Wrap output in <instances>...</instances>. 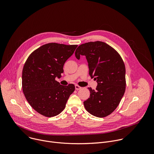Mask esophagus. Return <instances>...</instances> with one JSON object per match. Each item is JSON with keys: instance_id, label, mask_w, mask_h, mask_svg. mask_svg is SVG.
I'll return each instance as SVG.
<instances>
[{"instance_id": "esophagus-1", "label": "esophagus", "mask_w": 154, "mask_h": 154, "mask_svg": "<svg viewBox=\"0 0 154 154\" xmlns=\"http://www.w3.org/2000/svg\"><path fill=\"white\" fill-rule=\"evenodd\" d=\"M75 88L76 90H80L82 88V87H80V86H79L76 85H75Z\"/></svg>"}]
</instances>
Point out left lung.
Segmentation results:
<instances>
[{"instance_id": "obj_1", "label": "left lung", "mask_w": 154, "mask_h": 154, "mask_svg": "<svg viewBox=\"0 0 154 154\" xmlns=\"http://www.w3.org/2000/svg\"><path fill=\"white\" fill-rule=\"evenodd\" d=\"M86 57L89 74L97 85L96 90L88 88L90 97L83 102L86 111L103 118L111 114L118 106L125 90V68L119 54L102 41L88 42L80 45L75 52L79 60Z\"/></svg>"}]
</instances>
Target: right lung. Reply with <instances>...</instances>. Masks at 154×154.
<instances>
[{
    "mask_svg": "<svg viewBox=\"0 0 154 154\" xmlns=\"http://www.w3.org/2000/svg\"><path fill=\"white\" fill-rule=\"evenodd\" d=\"M77 45L51 42L33 52L26 60L22 75L25 97L39 114L52 117L66 106L75 86H63L55 80L63 72L64 63L74 53Z\"/></svg>",
    "mask_w": 154,
    "mask_h": 154,
    "instance_id": "add662e5",
    "label": "right lung"
}]
</instances>
